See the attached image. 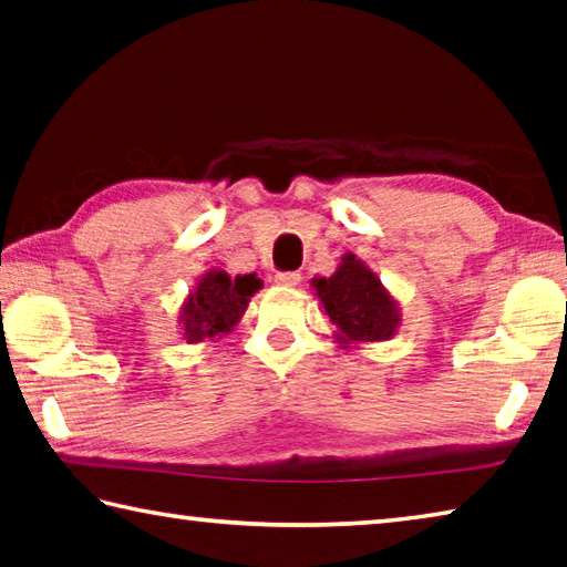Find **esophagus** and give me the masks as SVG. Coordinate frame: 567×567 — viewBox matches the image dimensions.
I'll list each match as a JSON object with an SVG mask.
<instances>
[{
	"label": "esophagus",
	"instance_id": "esophagus-1",
	"mask_svg": "<svg viewBox=\"0 0 567 567\" xmlns=\"http://www.w3.org/2000/svg\"><path fill=\"white\" fill-rule=\"evenodd\" d=\"M275 282L282 287H295V285H300V272H277Z\"/></svg>",
	"mask_w": 567,
	"mask_h": 567
}]
</instances>
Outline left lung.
Returning <instances> with one entry per match:
<instances>
[{"label": "left lung", "instance_id": "8db88e82", "mask_svg": "<svg viewBox=\"0 0 567 567\" xmlns=\"http://www.w3.org/2000/svg\"><path fill=\"white\" fill-rule=\"evenodd\" d=\"M312 287L342 350L385 342L398 332L402 322L398 300L358 255L344 252L338 270L330 277H315Z\"/></svg>", "mask_w": 567, "mask_h": 567}]
</instances>
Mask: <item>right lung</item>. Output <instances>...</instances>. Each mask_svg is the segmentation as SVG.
<instances>
[{"label":"right lung","mask_w":567,"mask_h":567,"mask_svg":"<svg viewBox=\"0 0 567 567\" xmlns=\"http://www.w3.org/2000/svg\"><path fill=\"white\" fill-rule=\"evenodd\" d=\"M257 290H262V280L255 272L229 277L219 267H209L179 307L182 340L187 344L223 340L243 320L249 297Z\"/></svg>","instance_id":"obj_1"}]
</instances>
